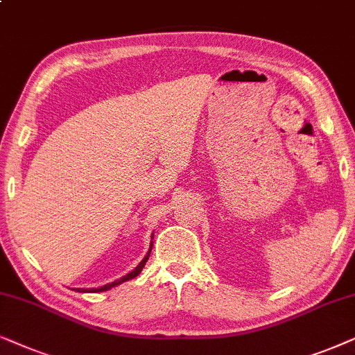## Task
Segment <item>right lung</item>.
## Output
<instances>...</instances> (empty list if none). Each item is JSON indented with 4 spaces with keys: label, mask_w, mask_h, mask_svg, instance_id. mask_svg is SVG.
<instances>
[{
    "label": "right lung",
    "mask_w": 355,
    "mask_h": 355,
    "mask_svg": "<svg viewBox=\"0 0 355 355\" xmlns=\"http://www.w3.org/2000/svg\"><path fill=\"white\" fill-rule=\"evenodd\" d=\"M150 250H153V243H150V248H149V252H148V254H146V257H144L143 261H141V263L138 264V266H136V268L133 269V271H131L130 274H126V276H123L121 279H116V281L110 282V284H105V286H102V287H97V289H89V291L78 289V292H103V291H108V289H112V287H115V286H118V284H121V282H125V281H130V279H133V277H136V276H138V274H139L141 271H143V268H144L146 261H148V259H149Z\"/></svg>",
    "instance_id": "1"
}]
</instances>
